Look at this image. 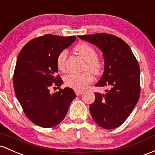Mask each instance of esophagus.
Masks as SVG:
<instances>
[{
    "instance_id": "1",
    "label": "esophagus",
    "mask_w": 155,
    "mask_h": 155,
    "mask_svg": "<svg viewBox=\"0 0 155 155\" xmlns=\"http://www.w3.org/2000/svg\"><path fill=\"white\" fill-rule=\"evenodd\" d=\"M75 94L76 95H78V96H79V95L82 94H83V91H81V90H75Z\"/></svg>"
}]
</instances>
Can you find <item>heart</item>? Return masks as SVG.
Returning a JSON list of instances; mask_svg holds the SVG:
<instances>
[{"instance_id": "obj_1", "label": "heart", "mask_w": 155, "mask_h": 155, "mask_svg": "<svg viewBox=\"0 0 155 155\" xmlns=\"http://www.w3.org/2000/svg\"><path fill=\"white\" fill-rule=\"evenodd\" d=\"M76 53L86 61L85 69H88L94 74H100L102 68V63L97 57L96 50L86 43L78 45L74 48ZM67 50H64L57 57L56 63L59 70L65 71ZM94 78L91 72H85L80 74H69L64 78L66 86L76 90L83 89L89 83H92Z\"/></svg>"}]
</instances>
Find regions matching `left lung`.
I'll use <instances>...</instances> for the list:
<instances>
[{
    "label": "left lung",
    "mask_w": 155,
    "mask_h": 155,
    "mask_svg": "<svg viewBox=\"0 0 155 155\" xmlns=\"http://www.w3.org/2000/svg\"><path fill=\"white\" fill-rule=\"evenodd\" d=\"M102 52L104 72L95 85L107 87L96 92L90 105L92 119L104 129L118 127L124 122L140 97V67L130 46L117 36L107 34L78 36Z\"/></svg>",
    "instance_id": "left-lung-1"
}]
</instances>
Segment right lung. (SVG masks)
<instances>
[{
    "instance_id": "obj_1",
    "label": "right lung",
    "mask_w": 155,
    "mask_h": 155,
    "mask_svg": "<svg viewBox=\"0 0 155 155\" xmlns=\"http://www.w3.org/2000/svg\"><path fill=\"white\" fill-rule=\"evenodd\" d=\"M75 40L74 36L47 34L29 41L19 53L14 89L26 116L37 126L50 128L58 125L76 97L74 90L69 87L53 94L50 91L52 86L63 84L57 75V57Z\"/></svg>"
}]
</instances>
